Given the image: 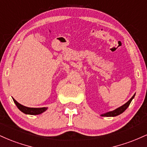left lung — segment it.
Segmentation results:
<instances>
[{"label": "left lung", "mask_w": 147, "mask_h": 147, "mask_svg": "<svg viewBox=\"0 0 147 147\" xmlns=\"http://www.w3.org/2000/svg\"><path fill=\"white\" fill-rule=\"evenodd\" d=\"M134 97H135V95H133V97H131V98L126 103V104H124V105L120 106V107L117 108V109H115V110H114L113 111H110V112L102 114L101 115V116H103V117H115V116L119 115L122 113L124 112V111H125L128 107H129V106L130 105V104H131L132 99L134 98Z\"/></svg>", "instance_id": "8db88e82"}]
</instances>
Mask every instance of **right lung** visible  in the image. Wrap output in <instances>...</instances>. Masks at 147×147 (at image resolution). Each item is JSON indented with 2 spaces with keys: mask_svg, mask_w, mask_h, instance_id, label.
Returning <instances> with one entry per match:
<instances>
[{
  "mask_svg": "<svg viewBox=\"0 0 147 147\" xmlns=\"http://www.w3.org/2000/svg\"><path fill=\"white\" fill-rule=\"evenodd\" d=\"M13 100H14V102L15 103L16 106L21 112H23V113L25 114H28V115H38L41 114L42 113L45 112V111L47 110L48 108H29V107H26V106H24L23 105H21V104L16 102L15 99L13 98Z\"/></svg>",
  "mask_w": 147,
  "mask_h": 147,
  "instance_id": "obj_1",
  "label": "right lung"
}]
</instances>
